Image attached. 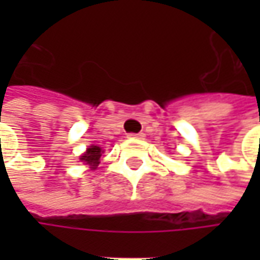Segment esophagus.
<instances>
[{"instance_id": "1", "label": "esophagus", "mask_w": 260, "mask_h": 260, "mask_svg": "<svg viewBox=\"0 0 260 260\" xmlns=\"http://www.w3.org/2000/svg\"><path fill=\"white\" fill-rule=\"evenodd\" d=\"M128 137H130V139H143L145 135H143V133H130Z\"/></svg>"}]
</instances>
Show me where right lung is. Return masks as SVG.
Segmentation results:
<instances>
[{"mask_svg": "<svg viewBox=\"0 0 260 260\" xmlns=\"http://www.w3.org/2000/svg\"><path fill=\"white\" fill-rule=\"evenodd\" d=\"M103 153V149L100 146H89L86 149V152L82 156H79V160L84 162V165H88L91 168V171L96 169V166L100 165V157Z\"/></svg>", "mask_w": 260, "mask_h": 260, "instance_id": "1", "label": "right lung"}]
</instances>
